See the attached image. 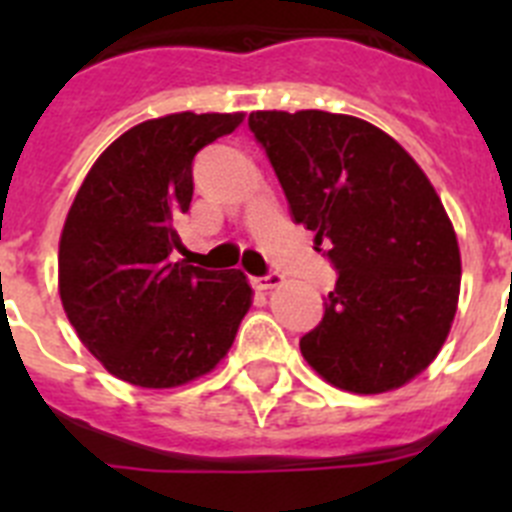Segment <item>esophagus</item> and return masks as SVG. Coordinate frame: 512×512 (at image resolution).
<instances>
[{
    "label": "esophagus",
    "instance_id": "34e87169",
    "mask_svg": "<svg viewBox=\"0 0 512 512\" xmlns=\"http://www.w3.org/2000/svg\"><path fill=\"white\" fill-rule=\"evenodd\" d=\"M284 282L282 274H277V271H269V274H264V277H253V287L256 289H274L279 287V284Z\"/></svg>",
    "mask_w": 512,
    "mask_h": 512
}]
</instances>
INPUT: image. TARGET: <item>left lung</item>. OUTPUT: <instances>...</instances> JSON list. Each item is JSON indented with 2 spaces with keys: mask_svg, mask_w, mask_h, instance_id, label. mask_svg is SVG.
<instances>
[{
  "mask_svg": "<svg viewBox=\"0 0 512 512\" xmlns=\"http://www.w3.org/2000/svg\"><path fill=\"white\" fill-rule=\"evenodd\" d=\"M289 202L336 269L300 338L307 364L359 395L395 390L436 359L459 300L451 220L410 153L369 122L323 110L251 112Z\"/></svg>",
  "mask_w": 512,
  "mask_h": 512,
  "instance_id": "obj_1",
  "label": "left lung"
}]
</instances>
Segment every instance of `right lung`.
I'll use <instances>...</instances> for the list:
<instances>
[{"label":"right lung","instance_id":"right-lung-1","mask_svg":"<svg viewBox=\"0 0 512 512\" xmlns=\"http://www.w3.org/2000/svg\"><path fill=\"white\" fill-rule=\"evenodd\" d=\"M241 122V112L140 122L76 192L58 246L63 310L81 343L125 382L164 390L202 377L228 354L251 307L241 269L174 261L194 156Z\"/></svg>","mask_w":512,"mask_h":512}]
</instances>
